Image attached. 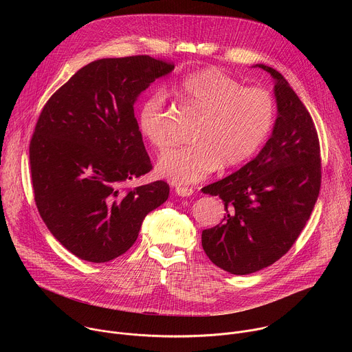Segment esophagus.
Instances as JSON below:
<instances>
[{
	"instance_id": "34e87169",
	"label": "esophagus",
	"mask_w": 352,
	"mask_h": 352,
	"mask_svg": "<svg viewBox=\"0 0 352 352\" xmlns=\"http://www.w3.org/2000/svg\"><path fill=\"white\" fill-rule=\"evenodd\" d=\"M175 193H177L178 196L188 197V196H192V195H193V189H192V188H188V186H177V188H175Z\"/></svg>"
}]
</instances>
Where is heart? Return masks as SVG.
<instances>
[{
    "label": "heart",
    "mask_w": 352,
    "mask_h": 352,
    "mask_svg": "<svg viewBox=\"0 0 352 352\" xmlns=\"http://www.w3.org/2000/svg\"><path fill=\"white\" fill-rule=\"evenodd\" d=\"M178 91L202 117L190 138L193 146L170 150L157 163L159 175L173 184L197 182L217 167L230 168L248 162L274 126L272 94L259 87H243L216 68L188 75ZM138 128L155 148L164 150L170 144L164 90L155 89L143 98Z\"/></svg>",
    "instance_id": "1"
}]
</instances>
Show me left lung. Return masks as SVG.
Listing matches in <instances>:
<instances>
[{
	"label": "left lung",
	"mask_w": 352,
	"mask_h": 352,
	"mask_svg": "<svg viewBox=\"0 0 352 352\" xmlns=\"http://www.w3.org/2000/svg\"><path fill=\"white\" fill-rule=\"evenodd\" d=\"M256 67L274 79L272 136L254 160L202 189L220 196L226 209L219 226L204 230L202 246L216 266L236 276L262 270L288 252L309 220L322 179L311 114L278 71Z\"/></svg>",
	"instance_id": "8db88e82"
}]
</instances>
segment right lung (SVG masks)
I'll use <instances>...</instances> for the list:
<instances>
[{"label":"right lung","mask_w":352,"mask_h":352,"mask_svg":"<svg viewBox=\"0 0 352 352\" xmlns=\"http://www.w3.org/2000/svg\"><path fill=\"white\" fill-rule=\"evenodd\" d=\"M174 64L148 56L102 58L50 97L29 146L37 210L82 261L104 263L135 243L170 193L164 181L125 188L152 170L133 113L139 94Z\"/></svg>","instance_id":"add662e5"}]
</instances>
